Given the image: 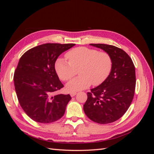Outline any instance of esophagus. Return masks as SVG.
Masks as SVG:
<instances>
[{
	"label": "esophagus",
	"mask_w": 154,
	"mask_h": 154,
	"mask_svg": "<svg viewBox=\"0 0 154 154\" xmlns=\"http://www.w3.org/2000/svg\"><path fill=\"white\" fill-rule=\"evenodd\" d=\"M76 94H77L76 92H71V93H70V95H71V97H73L75 95H76Z\"/></svg>",
	"instance_id": "34e87169"
}]
</instances>
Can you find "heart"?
<instances>
[{
  "label": "heart",
  "instance_id": "obj_1",
  "mask_svg": "<svg viewBox=\"0 0 154 154\" xmlns=\"http://www.w3.org/2000/svg\"><path fill=\"white\" fill-rule=\"evenodd\" d=\"M68 61L58 58L54 68L62 81L71 80L78 72L80 74L68 83L67 89L74 91L85 89L92 85L102 84L110 75L112 60L105 51L86 47H79L69 51L66 54Z\"/></svg>",
  "mask_w": 154,
  "mask_h": 154
}]
</instances>
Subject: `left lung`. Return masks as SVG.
I'll use <instances>...</instances> for the list:
<instances>
[{
  "label": "left lung",
  "mask_w": 154,
  "mask_h": 154,
  "mask_svg": "<svg viewBox=\"0 0 154 154\" xmlns=\"http://www.w3.org/2000/svg\"><path fill=\"white\" fill-rule=\"evenodd\" d=\"M108 53L112 60L109 77L87 92L83 110L92 122L108 124L125 114L134 98L136 88V71L132 60L123 49L102 44H91Z\"/></svg>",
  "instance_id": "obj_1"
}]
</instances>
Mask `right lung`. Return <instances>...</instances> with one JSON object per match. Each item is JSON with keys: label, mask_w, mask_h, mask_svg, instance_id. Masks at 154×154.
<instances>
[{"label": "right lung", "mask_w": 154, "mask_h": 154, "mask_svg": "<svg viewBox=\"0 0 154 154\" xmlns=\"http://www.w3.org/2000/svg\"><path fill=\"white\" fill-rule=\"evenodd\" d=\"M75 45L44 44L23 54L14 74V84L19 103L35 122L50 123L63 116L69 94H55L63 87L55 71L58 57Z\"/></svg>", "instance_id": "add662e5"}]
</instances>
